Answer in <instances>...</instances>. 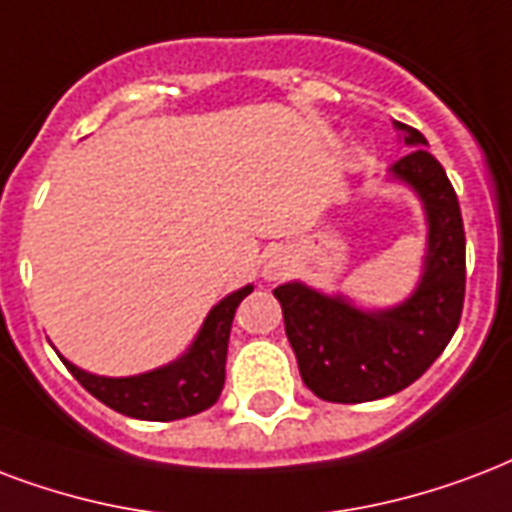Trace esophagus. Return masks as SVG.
I'll list each match as a JSON object with an SVG mask.
<instances>
[{"mask_svg":"<svg viewBox=\"0 0 512 512\" xmlns=\"http://www.w3.org/2000/svg\"><path fill=\"white\" fill-rule=\"evenodd\" d=\"M287 271H290V263H287V257L282 252H271V255L265 257L263 276L268 282H279L282 276H287Z\"/></svg>","mask_w":512,"mask_h":512,"instance_id":"34e87169","label":"esophagus"}]
</instances>
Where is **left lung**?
I'll use <instances>...</instances> for the list:
<instances>
[{
	"label": "left lung",
	"mask_w": 512,
	"mask_h": 512,
	"mask_svg": "<svg viewBox=\"0 0 512 512\" xmlns=\"http://www.w3.org/2000/svg\"><path fill=\"white\" fill-rule=\"evenodd\" d=\"M413 150L392 166L427 212V257L419 287L400 306L362 311L343 295L306 284L276 287L284 330L303 384L327 403H370L411 386L438 360L464 306V225L446 169L424 150L427 139L397 123Z\"/></svg>",
	"instance_id": "8db88e82"
}]
</instances>
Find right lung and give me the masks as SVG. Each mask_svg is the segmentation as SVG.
<instances>
[{
    "label": "right lung",
    "mask_w": 512,
    "mask_h": 512,
    "mask_svg": "<svg viewBox=\"0 0 512 512\" xmlns=\"http://www.w3.org/2000/svg\"><path fill=\"white\" fill-rule=\"evenodd\" d=\"M249 292H252V284L222 298L209 311L201 333L187 349V354H182L171 365H163V368L142 373V376H93V373L74 368L64 357L61 360L69 373L112 411L147 421L187 419V416L212 408L220 397L222 384H225L230 325L236 317V308Z\"/></svg>",
    "instance_id": "right-lung-1"
}]
</instances>
